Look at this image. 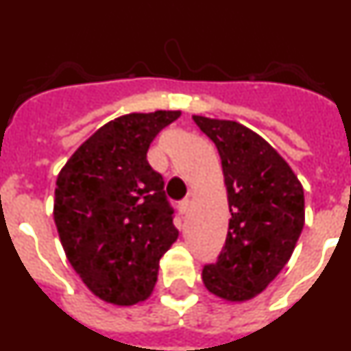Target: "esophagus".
Wrapping results in <instances>:
<instances>
[{
    "label": "esophagus",
    "instance_id": "obj_1",
    "mask_svg": "<svg viewBox=\"0 0 351 351\" xmlns=\"http://www.w3.org/2000/svg\"><path fill=\"white\" fill-rule=\"evenodd\" d=\"M190 206H191L190 198H184V200H181V202H179V213L186 214L188 210H190Z\"/></svg>",
    "mask_w": 351,
    "mask_h": 351
}]
</instances>
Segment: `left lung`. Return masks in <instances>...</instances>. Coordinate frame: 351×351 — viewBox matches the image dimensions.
Masks as SVG:
<instances>
[{
	"instance_id": "8db88e82",
	"label": "left lung",
	"mask_w": 351,
	"mask_h": 351,
	"mask_svg": "<svg viewBox=\"0 0 351 351\" xmlns=\"http://www.w3.org/2000/svg\"><path fill=\"white\" fill-rule=\"evenodd\" d=\"M221 158L228 207L225 246L202 269L207 290L230 302L253 299L287 265L304 226V190L269 142L235 121L193 116Z\"/></svg>"
}]
</instances>
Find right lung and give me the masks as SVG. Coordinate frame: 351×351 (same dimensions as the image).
<instances>
[{
	"label": "right lung",
	"instance_id": "add662e5",
	"mask_svg": "<svg viewBox=\"0 0 351 351\" xmlns=\"http://www.w3.org/2000/svg\"><path fill=\"white\" fill-rule=\"evenodd\" d=\"M179 110L126 114L95 132L56 181L54 221L68 262L101 300L147 299L178 241L173 209L147 149Z\"/></svg>",
	"mask_w": 351,
	"mask_h": 351
}]
</instances>
